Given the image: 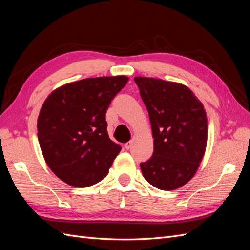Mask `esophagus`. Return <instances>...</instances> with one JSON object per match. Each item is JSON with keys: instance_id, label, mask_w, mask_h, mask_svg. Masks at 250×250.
Masks as SVG:
<instances>
[{"instance_id": "obj_1", "label": "esophagus", "mask_w": 250, "mask_h": 250, "mask_svg": "<svg viewBox=\"0 0 250 250\" xmlns=\"http://www.w3.org/2000/svg\"><path fill=\"white\" fill-rule=\"evenodd\" d=\"M125 148H126L127 150H129V149L131 148V142L126 143V144H125Z\"/></svg>"}]
</instances>
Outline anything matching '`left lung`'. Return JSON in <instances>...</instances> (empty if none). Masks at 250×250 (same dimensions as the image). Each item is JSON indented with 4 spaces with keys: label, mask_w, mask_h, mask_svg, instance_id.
I'll use <instances>...</instances> for the list:
<instances>
[{
    "label": "left lung",
    "mask_w": 250,
    "mask_h": 250,
    "mask_svg": "<svg viewBox=\"0 0 250 250\" xmlns=\"http://www.w3.org/2000/svg\"><path fill=\"white\" fill-rule=\"evenodd\" d=\"M152 128L154 150L140 165L150 185L164 191L192 179L206 152L208 119L202 103L180 83L134 77Z\"/></svg>",
    "instance_id": "obj_1"
}]
</instances>
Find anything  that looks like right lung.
Wrapping results in <instances>:
<instances>
[{
  "instance_id": "right-lung-1",
  "label": "right lung",
  "mask_w": 250,
  "mask_h": 250,
  "mask_svg": "<svg viewBox=\"0 0 250 250\" xmlns=\"http://www.w3.org/2000/svg\"><path fill=\"white\" fill-rule=\"evenodd\" d=\"M126 76L86 78L56 88L43 102L37 137L49 168L65 184L86 188L107 175L121 151L105 115Z\"/></svg>"
}]
</instances>
